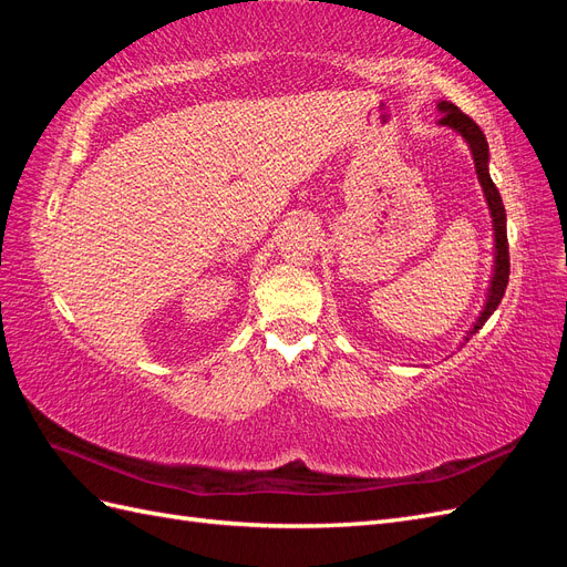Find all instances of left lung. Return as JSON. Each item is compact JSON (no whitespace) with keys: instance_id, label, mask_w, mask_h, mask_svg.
<instances>
[{"instance_id":"8db88e82","label":"left lung","mask_w":567,"mask_h":567,"mask_svg":"<svg viewBox=\"0 0 567 567\" xmlns=\"http://www.w3.org/2000/svg\"><path fill=\"white\" fill-rule=\"evenodd\" d=\"M437 109L442 111L440 117V125H447L452 130H456L463 140L468 142L471 151H473V161H475V173L480 179V186H483L487 205H489V213H492V221H494V241H496V255H494V277H492V286H489V296H487V305L483 315L477 317L475 326L471 329V336L477 333L483 329L485 321L492 317V312L499 307L504 293H506V286H508V274H511V262H508V236H506V210H504V203L499 192H496V186L489 177V146L483 130L475 125V120H471L466 113H461L454 104L450 101H440Z\"/></svg>"}]
</instances>
